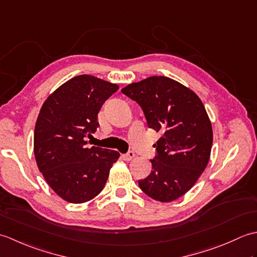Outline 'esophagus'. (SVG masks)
<instances>
[{"instance_id": "esophagus-1", "label": "esophagus", "mask_w": 257, "mask_h": 257, "mask_svg": "<svg viewBox=\"0 0 257 257\" xmlns=\"http://www.w3.org/2000/svg\"><path fill=\"white\" fill-rule=\"evenodd\" d=\"M122 158H123V160H125V161L133 160L134 158H135V152L134 151H129L125 155H122Z\"/></svg>"}]
</instances>
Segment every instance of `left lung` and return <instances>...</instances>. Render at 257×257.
I'll use <instances>...</instances> for the list:
<instances>
[{"label":"left lung","instance_id":"8db88e82","mask_svg":"<svg viewBox=\"0 0 257 257\" xmlns=\"http://www.w3.org/2000/svg\"><path fill=\"white\" fill-rule=\"evenodd\" d=\"M143 109L148 127L161 133L152 171L139 187L154 200L171 202L193 187L210 159L213 133L194 91L165 76H151L121 89Z\"/></svg>","mask_w":257,"mask_h":257}]
</instances>
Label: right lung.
I'll list each match as a JSON object with an SVG mask.
<instances>
[{
	"instance_id": "1",
	"label": "right lung",
	"mask_w": 257,
	"mask_h": 257,
	"mask_svg": "<svg viewBox=\"0 0 257 257\" xmlns=\"http://www.w3.org/2000/svg\"><path fill=\"white\" fill-rule=\"evenodd\" d=\"M119 86L90 75L67 80L43 103L35 124L37 167L57 195L84 203L99 194L119 152L87 148L101 106Z\"/></svg>"
}]
</instances>
